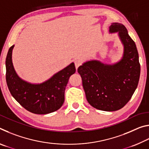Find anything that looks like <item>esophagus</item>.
Listing matches in <instances>:
<instances>
[{
	"label": "esophagus",
	"mask_w": 149,
	"mask_h": 149,
	"mask_svg": "<svg viewBox=\"0 0 149 149\" xmlns=\"http://www.w3.org/2000/svg\"><path fill=\"white\" fill-rule=\"evenodd\" d=\"M74 63H75V68L76 69L78 68V67H79V65H81V60H75Z\"/></svg>",
	"instance_id": "esophagus-1"
}]
</instances>
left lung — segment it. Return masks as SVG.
<instances>
[{
  "mask_svg": "<svg viewBox=\"0 0 149 149\" xmlns=\"http://www.w3.org/2000/svg\"><path fill=\"white\" fill-rule=\"evenodd\" d=\"M109 32L118 33L123 45V56L114 64L91 60L78 68L88 102L103 111L120 110L137 89L141 67L135 42L122 24L112 23Z\"/></svg>",
  "mask_w": 149,
  "mask_h": 149,
  "instance_id": "left-lung-1",
  "label": "left lung"
}]
</instances>
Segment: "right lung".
Listing matches in <instances>:
<instances>
[{"instance_id":"obj_1","label":"right lung","mask_w":149,"mask_h":149,"mask_svg":"<svg viewBox=\"0 0 149 149\" xmlns=\"http://www.w3.org/2000/svg\"><path fill=\"white\" fill-rule=\"evenodd\" d=\"M10 48L6 58V80L8 89L20 105L36 114H47L56 111L64 102V92L70 77L75 72L74 63L60 70L40 84H32L22 79L15 71Z\"/></svg>"}]
</instances>
